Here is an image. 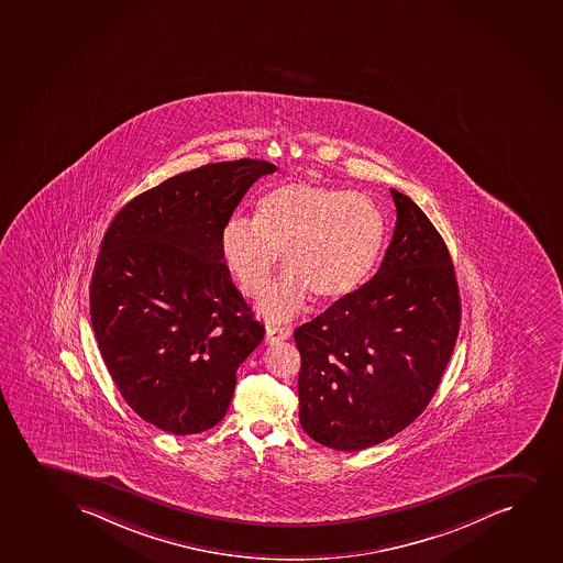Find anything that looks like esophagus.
Here are the masks:
<instances>
[{"label":"esophagus","instance_id":"1","mask_svg":"<svg viewBox=\"0 0 563 563\" xmlns=\"http://www.w3.org/2000/svg\"><path fill=\"white\" fill-rule=\"evenodd\" d=\"M291 328L288 325H272V328H267L265 331V343L275 344L278 341H285V339H290Z\"/></svg>","mask_w":563,"mask_h":563}]
</instances>
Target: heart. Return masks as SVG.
Here are the masks:
<instances>
[{
	"label": "heart",
	"mask_w": 563,
	"mask_h": 563,
	"mask_svg": "<svg viewBox=\"0 0 563 563\" xmlns=\"http://www.w3.org/2000/svg\"><path fill=\"white\" fill-rule=\"evenodd\" d=\"M383 241V212L373 199L294 180L265 194L254 219L225 222L220 254L241 291L258 298L283 252L288 273L260 301V312L280 322L296 317L309 296L335 303L356 290Z\"/></svg>",
	"instance_id": "b5f03b06"
}]
</instances>
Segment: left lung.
<instances>
[{
	"mask_svg": "<svg viewBox=\"0 0 563 563\" xmlns=\"http://www.w3.org/2000/svg\"><path fill=\"white\" fill-rule=\"evenodd\" d=\"M396 228L369 283L299 325V422L317 443L367 449L428 407L454 352L462 303L449 249L391 188Z\"/></svg>",
	"mask_w": 563,
	"mask_h": 563,
	"instance_id": "1",
	"label": "left lung"
}]
</instances>
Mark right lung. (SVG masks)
Masks as SVG:
<instances>
[{
  "label": "right lung",
  "mask_w": 563,
  "mask_h": 563,
  "mask_svg": "<svg viewBox=\"0 0 563 563\" xmlns=\"http://www.w3.org/2000/svg\"><path fill=\"white\" fill-rule=\"evenodd\" d=\"M275 172L243 158L180 173L107 228L90 283L93 333L126 404L159 430L217 426L239 365L264 339L222 262L220 233L246 190Z\"/></svg>",
  "instance_id": "1"
}]
</instances>
